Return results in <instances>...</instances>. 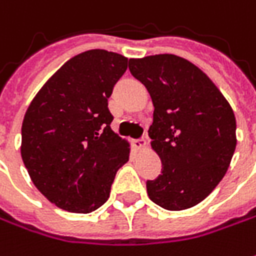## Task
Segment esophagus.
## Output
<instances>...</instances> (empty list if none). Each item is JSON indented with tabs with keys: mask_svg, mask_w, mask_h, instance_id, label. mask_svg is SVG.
Masks as SVG:
<instances>
[{
	"mask_svg": "<svg viewBox=\"0 0 256 256\" xmlns=\"http://www.w3.org/2000/svg\"><path fill=\"white\" fill-rule=\"evenodd\" d=\"M132 144H133V147H134L136 150H144L147 143H146L144 138H140V140H133V143H132Z\"/></svg>",
	"mask_w": 256,
	"mask_h": 256,
	"instance_id": "esophagus-1",
	"label": "esophagus"
}]
</instances>
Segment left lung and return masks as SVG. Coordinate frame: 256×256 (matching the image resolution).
I'll use <instances>...</instances> for the list:
<instances>
[{
    "label": "left lung",
    "mask_w": 256,
    "mask_h": 256,
    "mask_svg": "<svg viewBox=\"0 0 256 256\" xmlns=\"http://www.w3.org/2000/svg\"><path fill=\"white\" fill-rule=\"evenodd\" d=\"M154 106L148 128L162 174L147 180L150 200L168 211L194 207L222 180L236 147L232 108L216 84L184 58L162 54L128 60Z\"/></svg>",
    "instance_id": "8db88e82"
}]
</instances>
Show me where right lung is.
<instances>
[{
  "instance_id": "right-lung-1",
  "label": "right lung",
  "mask_w": 256,
  "mask_h": 256,
  "mask_svg": "<svg viewBox=\"0 0 256 256\" xmlns=\"http://www.w3.org/2000/svg\"><path fill=\"white\" fill-rule=\"evenodd\" d=\"M128 59L104 49L70 58L32 99L21 156L32 182L60 210L88 214L103 206L130 144L110 128L113 86Z\"/></svg>"
}]
</instances>
